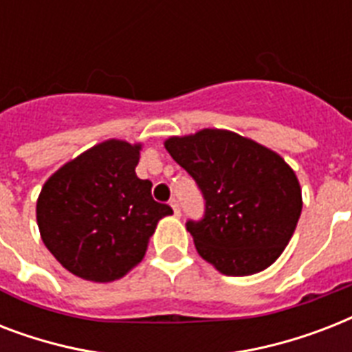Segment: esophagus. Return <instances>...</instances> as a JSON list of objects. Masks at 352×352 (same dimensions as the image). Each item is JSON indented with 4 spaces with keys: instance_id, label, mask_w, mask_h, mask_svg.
<instances>
[{
    "instance_id": "34e87169",
    "label": "esophagus",
    "mask_w": 352,
    "mask_h": 352,
    "mask_svg": "<svg viewBox=\"0 0 352 352\" xmlns=\"http://www.w3.org/2000/svg\"><path fill=\"white\" fill-rule=\"evenodd\" d=\"M170 204H171V208H173V214H175L177 217H179V215H181V206H179V201H177V199L173 197L170 201Z\"/></svg>"
}]
</instances>
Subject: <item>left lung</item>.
<instances>
[{
	"mask_svg": "<svg viewBox=\"0 0 352 352\" xmlns=\"http://www.w3.org/2000/svg\"><path fill=\"white\" fill-rule=\"evenodd\" d=\"M204 197L201 221H188L199 256L226 276L270 267L301 215L298 177L276 151L226 129H203L164 142Z\"/></svg>",
	"mask_w": 352,
	"mask_h": 352,
	"instance_id": "obj_1",
	"label": "left lung"
}]
</instances>
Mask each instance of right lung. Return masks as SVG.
<instances>
[{"instance_id":"obj_1","label":"right lung","mask_w":352,"mask_h":352,"mask_svg":"<svg viewBox=\"0 0 352 352\" xmlns=\"http://www.w3.org/2000/svg\"><path fill=\"white\" fill-rule=\"evenodd\" d=\"M140 144L106 140L63 164L41 188L36 219L63 268L107 283L142 261L157 223L173 214L151 197L135 168Z\"/></svg>"}]
</instances>
